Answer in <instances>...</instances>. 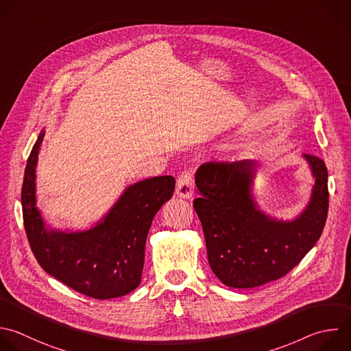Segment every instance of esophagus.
Masks as SVG:
<instances>
[{
	"label": "esophagus",
	"mask_w": 351,
	"mask_h": 351,
	"mask_svg": "<svg viewBox=\"0 0 351 351\" xmlns=\"http://www.w3.org/2000/svg\"><path fill=\"white\" fill-rule=\"evenodd\" d=\"M194 190V183H193V173L191 171H183L180 176L178 178L176 183V194L183 198L191 197Z\"/></svg>",
	"instance_id": "esophagus-1"
}]
</instances>
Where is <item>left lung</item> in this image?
I'll use <instances>...</instances> for the list:
<instances>
[{
	"label": "left lung",
	"instance_id": "obj_1",
	"mask_svg": "<svg viewBox=\"0 0 351 351\" xmlns=\"http://www.w3.org/2000/svg\"><path fill=\"white\" fill-rule=\"evenodd\" d=\"M315 184L307 209L293 221H276L256 209L250 194L255 162H205L195 175L201 195L193 206L199 217L208 262L230 288H255L288 274L315 245L325 227L328 169L315 156H304Z\"/></svg>",
	"mask_w": 351,
	"mask_h": 351
}]
</instances>
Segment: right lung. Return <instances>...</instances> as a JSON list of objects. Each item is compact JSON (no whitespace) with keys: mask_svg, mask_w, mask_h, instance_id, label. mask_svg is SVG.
I'll return each mask as SVG.
<instances>
[{"mask_svg":"<svg viewBox=\"0 0 351 351\" xmlns=\"http://www.w3.org/2000/svg\"><path fill=\"white\" fill-rule=\"evenodd\" d=\"M44 132L27 158L22 186L23 223L40 266L69 288L93 298L124 296L138 288L145 247L158 209L173 194V176L142 180L123 194L96 227L84 232H58L44 227L36 208V164Z\"/></svg>","mask_w":351,"mask_h":351,"instance_id":"obj_1","label":"right lung"}]
</instances>
